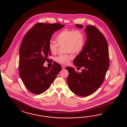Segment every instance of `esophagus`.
Segmentation results:
<instances>
[{
	"mask_svg": "<svg viewBox=\"0 0 127 127\" xmlns=\"http://www.w3.org/2000/svg\"><path fill=\"white\" fill-rule=\"evenodd\" d=\"M62 67L63 69H64L66 67V66L65 65H62Z\"/></svg>",
	"mask_w": 127,
	"mask_h": 127,
	"instance_id": "34e87169",
	"label": "esophagus"
}]
</instances>
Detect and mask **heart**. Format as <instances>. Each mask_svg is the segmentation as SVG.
Instances as JSON below:
<instances>
[{"label": "heart", "instance_id": "heart-1", "mask_svg": "<svg viewBox=\"0 0 127 127\" xmlns=\"http://www.w3.org/2000/svg\"><path fill=\"white\" fill-rule=\"evenodd\" d=\"M56 40L57 43L52 40L49 42V49L52 54H56L59 46L65 44V52L69 54L60 55L55 59L56 62L62 64H67L73 59L72 55L69 53L78 54L84 45V34L78 30H64L58 34Z\"/></svg>", "mask_w": 127, "mask_h": 127}]
</instances>
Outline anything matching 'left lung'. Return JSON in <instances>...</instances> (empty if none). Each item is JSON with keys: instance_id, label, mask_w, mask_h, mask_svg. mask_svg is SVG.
<instances>
[{"instance_id": "left-lung-1", "label": "left lung", "mask_w": 127, "mask_h": 127, "mask_svg": "<svg viewBox=\"0 0 127 127\" xmlns=\"http://www.w3.org/2000/svg\"><path fill=\"white\" fill-rule=\"evenodd\" d=\"M76 27L82 28V24ZM87 40L82 51L73 63L82 72L67 67V84L71 91L77 95L86 97L97 90L102 84L109 66L108 43L103 33L93 25L87 26Z\"/></svg>"}]
</instances>
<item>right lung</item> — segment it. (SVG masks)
<instances>
[{
	"instance_id": "right-lung-1",
	"label": "right lung",
	"mask_w": 127,
	"mask_h": 127,
	"mask_svg": "<svg viewBox=\"0 0 127 127\" xmlns=\"http://www.w3.org/2000/svg\"><path fill=\"white\" fill-rule=\"evenodd\" d=\"M64 24L38 23L26 33L19 49V76L27 89L33 94L39 95L51 86L61 66L54 62L51 67H43L51 52L49 42L55 31Z\"/></svg>"
}]
</instances>
